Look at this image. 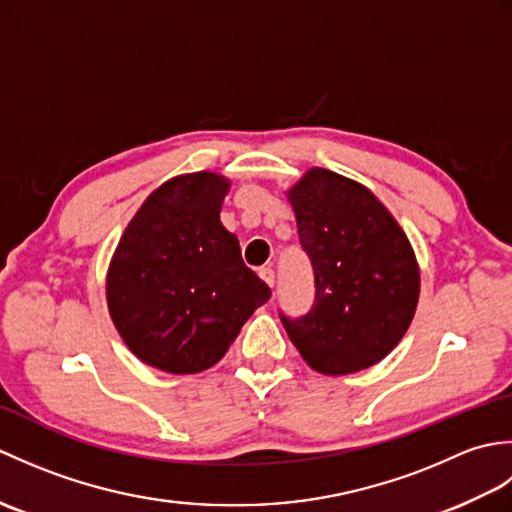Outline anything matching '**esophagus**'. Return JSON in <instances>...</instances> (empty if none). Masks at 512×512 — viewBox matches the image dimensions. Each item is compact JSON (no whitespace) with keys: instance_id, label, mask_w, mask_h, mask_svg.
I'll list each match as a JSON object with an SVG mask.
<instances>
[{"instance_id":"obj_1","label":"esophagus","mask_w":512,"mask_h":512,"mask_svg":"<svg viewBox=\"0 0 512 512\" xmlns=\"http://www.w3.org/2000/svg\"><path fill=\"white\" fill-rule=\"evenodd\" d=\"M259 277H262L270 288L275 286V270L273 268H262V270H259Z\"/></svg>"}]
</instances>
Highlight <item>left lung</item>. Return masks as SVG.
Masks as SVG:
<instances>
[{
	"label": "left lung",
	"instance_id": "obj_1",
	"mask_svg": "<svg viewBox=\"0 0 512 512\" xmlns=\"http://www.w3.org/2000/svg\"><path fill=\"white\" fill-rule=\"evenodd\" d=\"M288 198L312 264L314 301L301 317L279 319L317 372L372 367L398 345L418 306L409 239L372 191L334 171H308Z\"/></svg>",
	"mask_w": 512,
	"mask_h": 512
}]
</instances>
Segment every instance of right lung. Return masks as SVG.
I'll use <instances>...</instances> for the list:
<instances>
[{"label":"right lung","instance_id":"add662e5","mask_svg":"<svg viewBox=\"0 0 512 512\" xmlns=\"http://www.w3.org/2000/svg\"><path fill=\"white\" fill-rule=\"evenodd\" d=\"M228 180L189 173L162 184L118 242L107 275L114 325L140 361L195 374L226 354L270 299L220 222Z\"/></svg>","mask_w":512,"mask_h":512}]
</instances>
